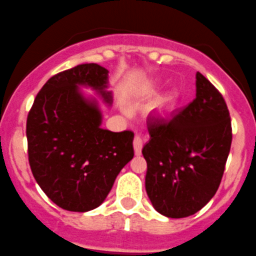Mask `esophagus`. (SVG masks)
I'll return each mask as SVG.
<instances>
[{"mask_svg": "<svg viewBox=\"0 0 256 256\" xmlns=\"http://www.w3.org/2000/svg\"><path fill=\"white\" fill-rule=\"evenodd\" d=\"M133 147H134V153L136 156H140L142 153V147H143V142L142 138L140 136H136L134 140H133Z\"/></svg>", "mask_w": 256, "mask_h": 256, "instance_id": "obj_1", "label": "esophagus"}]
</instances>
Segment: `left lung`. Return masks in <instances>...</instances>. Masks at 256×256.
I'll return each instance as SVG.
<instances>
[{
  "mask_svg": "<svg viewBox=\"0 0 256 256\" xmlns=\"http://www.w3.org/2000/svg\"><path fill=\"white\" fill-rule=\"evenodd\" d=\"M143 147L146 191L156 211L181 218L215 196L230 152L228 109L218 90L196 72V98L168 120L150 122Z\"/></svg>",
  "mask_w": 256,
  "mask_h": 256,
  "instance_id": "8db88e82",
  "label": "left lung"
}]
</instances>
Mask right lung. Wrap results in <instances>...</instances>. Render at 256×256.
I'll use <instances>...</instances> for the list:
<instances>
[{"mask_svg": "<svg viewBox=\"0 0 256 256\" xmlns=\"http://www.w3.org/2000/svg\"><path fill=\"white\" fill-rule=\"evenodd\" d=\"M108 72L98 64H80L54 75L28 113L31 171L46 196L64 210L86 212L100 206L134 156V133L103 130L98 100L82 89L90 88L110 106Z\"/></svg>", "mask_w": 256, "mask_h": 256, "instance_id": "1", "label": "right lung"}]
</instances>
